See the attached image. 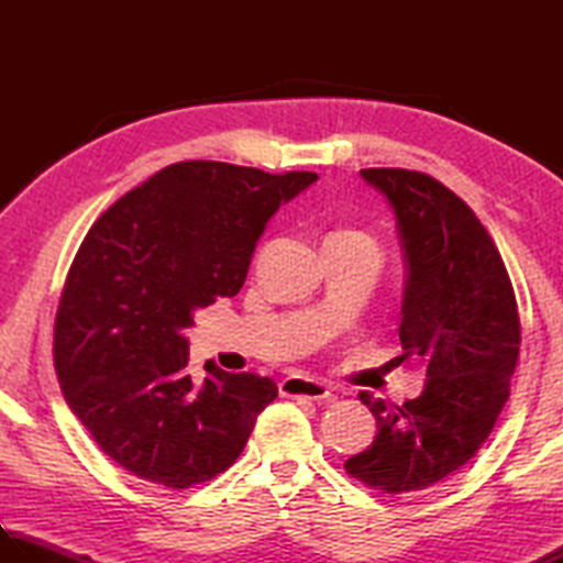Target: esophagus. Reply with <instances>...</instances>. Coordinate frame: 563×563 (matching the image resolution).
<instances>
[{
    "label": "esophagus",
    "mask_w": 563,
    "mask_h": 563,
    "mask_svg": "<svg viewBox=\"0 0 563 563\" xmlns=\"http://www.w3.org/2000/svg\"><path fill=\"white\" fill-rule=\"evenodd\" d=\"M280 394L285 397H305L312 401H327L333 397V389L327 382L309 379V377H285L280 382Z\"/></svg>",
    "instance_id": "1"
}]
</instances>
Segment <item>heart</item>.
<instances>
[{"label": "heart", "mask_w": 563, "mask_h": 563, "mask_svg": "<svg viewBox=\"0 0 563 563\" xmlns=\"http://www.w3.org/2000/svg\"><path fill=\"white\" fill-rule=\"evenodd\" d=\"M349 234H357V232H336V234H331V236H349Z\"/></svg>", "instance_id": "obj_1"}]
</instances>
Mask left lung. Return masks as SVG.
Returning a JSON list of instances; mask_svg holds the SVG:
<instances>
[{"instance_id":"8db88e82","label":"left lung","mask_w":563,"mask_h":563,"mask_svg":"<svg viewBox=\"0 0 563 563\" xmlns=\"http://www.w3.org/2000/svg\"><path fill=\"white\" fill-rule=\"evenodd\" d=\"M361 176L397 220L406 271L397 361L423 365L428 379L401 406L361 394L377 435L345 470L369 488L411 494L448 479L494 430L520 353L518 305L492 236L450 188L406 169Z\"/></svg>"}]
</instances>
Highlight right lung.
Instances as JSON below:
<instances>
[{
    "label": "right lung",
    "instance_id": "obj_1",
    "mask_svg": "<svg viewBox=\"0 0 563 563\" xmlns=\"http://www.w3.org/2000/svg\"><path fill=\"white\" fill-rule=\"evenodd\" d=\"M317 178L172 164L84 236L55 317V369L69 409L130 474L169 488L210 482L278 397L273 379L212 361L200 385L190 379L186 329L242 290L268 220Z\"/></svg>",
    "mask_w": 563,
    "mask_h": 563
}]
</instances>
